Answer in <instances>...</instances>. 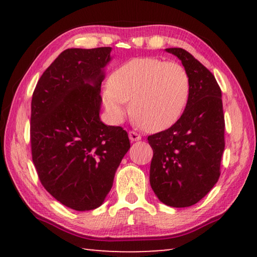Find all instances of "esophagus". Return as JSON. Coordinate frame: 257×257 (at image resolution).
Masks as SVG:
<instances>
[{"label": "esophagus", "instance_id": "esophagus-1", "mask_svg": "<svg viewBox=\"0 0 257 257\" xmlns=\"http://www.w3.org/2000/svg\"><path fill=\"white\" fill-rule=\"evenodd\" d=\"M129 138H130V141H132V142H136V141H141L142 136L139 134H137L136 132H133V130H130Z\"/></svg>", "mask_w": 257, "mask_h": 257}]
</instances>
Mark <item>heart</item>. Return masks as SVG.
Returning a JSON list of instances; mask_svg holds the SVG:
<instances>
[{"mask_svg":"<svg viewBox=\"0 0 257 257\" xmlns=\"http://www.w3.org/2000/svg\"><path fill=\"white\" fill-rule=\"evenodd\" d=\"M190 93L186 69L158 58H135L114 69L103 88V102L111 119L120 122L128 112L149 132L176 123Z\"/></svg>","mask_w":257,"mask_h":257,"instance_id":"b5f03b06","label":"heart"}]
</instances>
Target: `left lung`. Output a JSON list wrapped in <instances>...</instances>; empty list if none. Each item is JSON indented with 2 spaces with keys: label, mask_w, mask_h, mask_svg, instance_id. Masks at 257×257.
Returning a JSON list of instances; mask_svg holds the SVG:
<instances>
[{
  "label": "left lung",
  "mask_w": 257,
  "mask_h": 257,
  "mask_svg": "<svg viewBox=\"0 0 257 257\" xmlns=\"http://www.w3.org/2000/svg\"><path fill=\"white\" fill-rule=\"evenodd\" d=\"M181 60L190 80L189 98L176 123L147 137L153 149L150 182L162 203L187 207L217 182L224 151L221 88L213 73L188 52L167 49Z\"/></svg>",
  "instance_id": "8db88e82"
}]
</instances>
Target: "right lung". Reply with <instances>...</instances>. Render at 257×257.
Instances as JSON below:
<instances>
[{"instance_id": "add662e5", "label": "right lung", "mask_w": 257, "mask_h": 257, "mask_svg": "<svg viewBox=\"0 0 257 257\" xmlns=\"http://www.w3.org/2000/svg\"><path fill=\"white\" fill-rule=\"evenodd\" d=\"M111 52L63 51L33 93L30 146L38 178L56 201L76 211L101 205L130 149L127 132L104 124L98 115Z\"/></svg>"}]
</instances>
